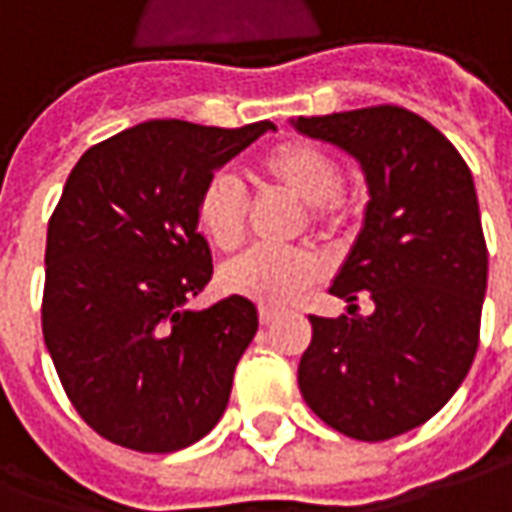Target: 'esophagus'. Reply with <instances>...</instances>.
Returning a JSON list of instances; mask_svg holds the SVG:
<instances>
[{"label": "esophagus", "instance_id": "34e87169", "mask_svg": "<svg viewBox=\"0 0 512 512\" xmlns=\"http://www.w3.org/2000/svg\"><path fill=\"white\" fill-rule=\"evenodd\" d=\"M280 316L283 311H277V308H260V325H274Z\"/></svg>", "mask_w": 512, "mask_h": 512}]
</instances>
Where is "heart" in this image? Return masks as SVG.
Masks as SVG:
<instances>
[{
	"mask_svg": "<svg viewBox=\"0 0 512 512\" xmlns=\"http://www.w3.org/2000/svg\"><path fill=\"white\" fill-rule=\"evenodd\" d=\"M263 176L277 190L302 201L305 218L300 229L319 238L342 232L350 204L342 196L344 170L339 159L314 142H285L263 156ZM249 221V196L232 173L218 170L201 184L196 196V227L215 249H235L243 241ZM322 277V263L311 249H252L229 260L221 269V283L229 291L263 302L283 305L300 297Z\"/></svg>",
	"mask_w": 512,
	"mask_h": 512,
	"instance_id": "b5f03b06",
	"label": "heart"
}]
</instances>
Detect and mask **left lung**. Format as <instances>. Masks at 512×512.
Wrapping results in <instances>:
<instances>
[{"label": "left lung", "mask_w": 512, "mask_h": 512, "mask_svg": "<svg viewBox=\"0 0 512 512\" xmlns=\"http://www.w3.org/2000/svg\"><path fill=\"white\" fill-rule=\"evenodd\" d=\"M294 128L356 156L370 187L330 285L353 316H308L300 392L330 429L381 443L437 415L474 364L488 288L474 179L460 151L401 106L297 117ZM361 293L370 317L355 314Z\"/></svg>", "instance_id": "left-lung-1"}]
</instances>
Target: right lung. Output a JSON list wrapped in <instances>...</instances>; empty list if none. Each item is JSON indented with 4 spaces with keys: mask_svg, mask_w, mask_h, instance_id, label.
<instances>
[{
    "mask_svg": "<svg viewBox=\"0 0 512 512\" xmlns=\"http://www.w3.org/2000/svg\"><path fill=\"white\" fill-rule=\"evenodd\" d=\"M274 123L148 120L92 145L47 227L41 328L86 426L145 454L193 446L221 420L257 308L184 302L212 277L196 196Z\"/></svg>",
    "mask_w": 512,
    "mask_h": 512,
    "instance_id": "obj_1",
    "label": "right lung"
}]
</instances>
